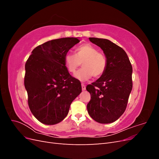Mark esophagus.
Instances as JSON below:
<instances>
[{"instance_id":"obj_1","label":"esophagus","mask_w":159,"mask_h":159,"mask_svg":"<svg viewBox=\"0 0 159 159\" xmlns=\"http://www.w3.org/2000/svg\"><path fill=\"white\" fill-rule=\"evenodd\" d=\"M85 89H86V88H85V84H81V89H82L83 91H84V90H85Z\"/></svg>"}]
</instances>
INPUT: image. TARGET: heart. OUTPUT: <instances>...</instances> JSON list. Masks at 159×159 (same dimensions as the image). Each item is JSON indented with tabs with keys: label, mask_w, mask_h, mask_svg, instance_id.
<instances>
[{
	"label": "heart",
	"mask_w": 159,
	"mask_h": 159,
	"mask_svg": "<svg viewBox=\"0 0 159 159\" xmlns=\"http://www.w3.org/2000/svg\"><path fill=\"white\" fill-rule=\"evenodd\" d=\"M64 64L70 73L74 74L82 63L83 68L75 74L80 81H86L93 76L99 78L106 71L107 57L103 52H99L97 47L90 44L80 45L75 50V55L71 53L65 54Z\"/></svg>",
	"instance_id": "heart-1"
}]
</instances>
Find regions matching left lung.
I'll use <instances>...</instances> for the list:
<instances>
[{
	"mask_svg": "<svg viewBox=\"0 0 159 159\" xmlns=\"http://www.w3.org/2000/svg\"><path fill=\"white\" fill-rule=\"evenodd\" d=\"M89 40L103 50L107 66L100 78L86 87L91 95L88 111L95 121L111 123L126 109L133 88L132 66L126 52L112 42L98 38Z\"/></svg>",
	"mask_w": 159,
	"mask_h": 159,
	"instance_id": "left-lung-1",
	"label": "left lung"
}]
</instances>
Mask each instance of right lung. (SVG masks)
<instances>
[{
  "mask_svg": "<svg viewBox=\"0 0 159 159\" xmlns=\"http://www.w3.org/2000/svg\"><path fill=\"white\" fill-rule=\"evenodd\" d=\"M79 42L76 38L46 42L36 47L26 62L28 104L34 116L42 123L61 122L81 92L80 81L70 74L64 60L65 54Z\"/></svg>",
  "mask_w": 159,
  "mask_h": 159,
  "instance_id": "right-lung-1",
  "label": "right lung"
}]
</instances>
